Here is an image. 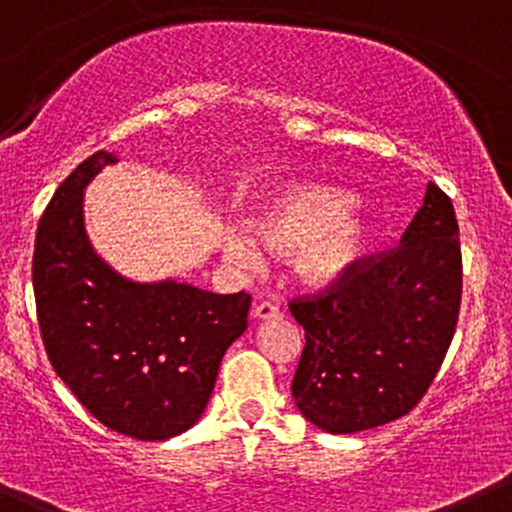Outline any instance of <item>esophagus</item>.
I'll list each match as a JSON object with an SVG mask.
<instances>
[{
    "label": "esophagus",
    "instance_id": "obj_1",
    "mask_svg": "<svg viewBox=\"0 0 512 512\" xmlns=\"http://www.w3.org/2000/svg\"><path fill=\"white\" fill-rule=\"evenodd\" d=\"M252 316L257 320H269V318H279L282 316V308L272 301H260L255 308H252Z\"/></svg>",
    "mask_w": 512,
    "mask_h": 512
}]
</instances>
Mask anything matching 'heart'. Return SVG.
<instances>
[{"label": "heart", "mask_w": 512, "mask_h": 512, "mask_svg": "<svg viewBox=\"0 0 512 512\" xmlns=\"http://www.w3.org/2000/svg\"><path fill=\"white\" fill-rule=\"evenodd\" d=\"M350 206V194L333 187L286 189L255 218V228L269 250L294 252L303 282L328 284L355 265L367 243V226ZM226 255L235 265L255 269L262 247L250 230H235L226 240Z\"/></svg>", "instance_id": "heart-1"}]
</instances>
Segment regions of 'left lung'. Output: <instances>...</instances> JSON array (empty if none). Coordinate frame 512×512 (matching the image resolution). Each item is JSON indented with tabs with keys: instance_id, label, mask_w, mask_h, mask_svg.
<instances>
[{
	"instance_id": "obj_1",
	"label": "left lung",
	"mask_w": 512,
	"mask_h": 512,
	"mask_svg": "<svg viewBox=\"0 0 512 512\" xmlns=\"http://www.w3.org/2000/svg\"><path fill=\"white\" fill-rule=\"evenodd\" d=\"M462 303L452 199L428 184L401 245L359 257L328 289L289 301L306 330L291 393L333 435L411 413L440 372Z\"/></svg>"
}]
</instances>
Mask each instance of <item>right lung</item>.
I'll return each mask as SVG.
<instances>
[{
    "instance_id": "add662e5",
    "label": "right lung",
    "mask_w": 512,
    "mask_h": 512,
    "mask_svg": "<svg viewBox=\"0 0 512 512\" xmlns=\"http://www.w3.org/2000/svg\"><path fill=\"white\" fill-rule=\"evenodd\" d=\"M114 162L106 150L87 157L43 211L33 250L38 325L55 374L101 425L170 440L204 413L252 299L172 279L138 284L106 265L84 233L82 192Z\"/></svg>"
}]
</instances>
